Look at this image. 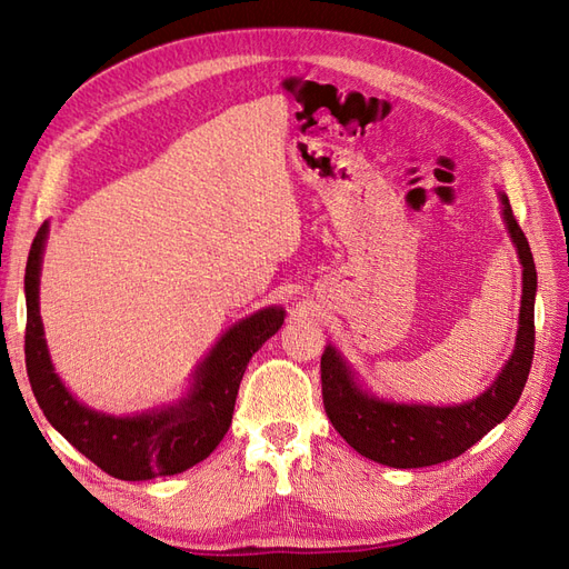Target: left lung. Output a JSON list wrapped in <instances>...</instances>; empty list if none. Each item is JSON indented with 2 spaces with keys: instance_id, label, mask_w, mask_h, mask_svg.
I'll return each mask as SVG.
<instances>
[{
  "instance_id": "left-lung-1",
  "label": "left lung",
  "mask_w": 569,
  "mask_h": 569,
  "mask_svg": "<svg viewBox=\"0 0 569 569\" xmlns=\"http://www.w3.org/2000/svg\"><path fill=\"white\" fill-rule=\"evenodd\" d=\"M508 232L522 261V308L515 351L498 380L475 401L462 406H408L377 401L363 393L337 356L327 347L320 358L322 403L337 432L351 449L389 468H427L458 458L475 446L489 429L508 418L520 401L533 358V297L537 268L527 237L512 216L510 201L501 194Z\"/></svg>"
}]
</instances>
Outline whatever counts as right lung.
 <instances>
[{"mask_svg": "<svg viewBox=\"0 0 569 569\" xmlns=\"http://www.w3.org/2000/svg\"><path fill=\"white\" fill-rule=\"evenodd\" d=\"M47 239L42 226L26 266V368L32 393L59 435L107 475L126 481L168 477L213 453L228 435L239 382L251 356L280 330L282 308H263L220 337L201 363L192 393L178 408L140 418H111L80 406L61 385L49 360L38 306L40 263Z\"/></svg>", "mask_w": 569, "mask_h": 569, "instance_id": "obj_1", "label": "right lung"}]
</instances>
